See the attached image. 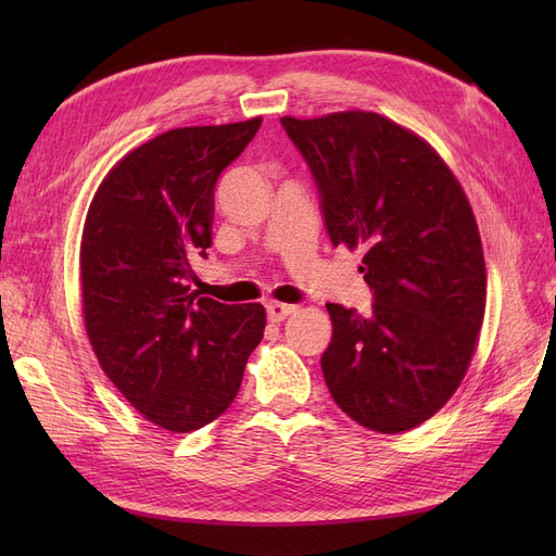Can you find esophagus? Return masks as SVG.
Listing matches in <instances>:
<instances>
[{
	"label": "esophagus",
	"instance_id": "1",
	"mask_svg": "<svg viewBox=\"0 0 556 556\" xmlns=\"http://www.w3.org/2000/svg\"><path fill=\"white\" fill-rule=\"evenodd\" d=\"M296 311V306L292 304H280V301H266V315L271 323H280L288 315H292Z\"/></svg>",
	"mask_w": 556,
	"mask_h": 556
}]
</instances>
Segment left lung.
Wrapping results in <instances>:
<instances>
[{"instance_id":"1","label":"left lung","mask_w":556,"mask_h":556,"mask_svg":"<svg viewBox=\"0 0 556 556\" xmlns=\"http://www.w3.org/2000/svg\"><path fill=\"white\" fill-rule=\"evenodd\" d=\"M280 125L306 160L333 245L359 248L374 313L327 304L323 374L339 408L380 433L408 431L457 390L484 317L480 231L435 150L366 111Z\"/></svg>"}]
</instances>
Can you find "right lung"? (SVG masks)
I'll list each match as a JSON object with an SVG mask.
<instances>
[{"instance_id": "obj_1", "label": "right lung", "mask_w": 556, "mask_h": 556, "mask_svg": "<svg viewBox=\"0 0 556 556\" xmlns=\"http://www.w3.org/2000/svg\"><path fill=\"white\" fill-rule=\"evenodd\" d=\"M262 117L180 127L134 148L92 199L80 241L88 339L109 380L150 422L206 427L237 396L264 336L262 304L227 306L190 290L211 248L215 182Z\"/></svg>"}]
</instances>
